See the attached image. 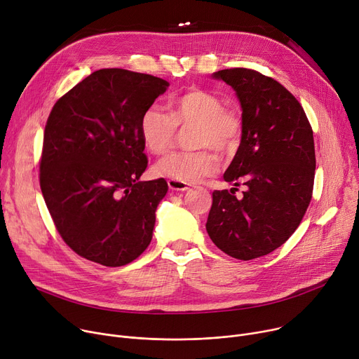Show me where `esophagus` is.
<instances>
[{
	"instance_id": "obj_1",
	"label": "esophagus",
	"mask_w": 359,
	"mask_h": 359,
	"mask_svg": "<svg viewBox=\"0 0 359 359\" xmlns=\"http://www.w3.org/2000/svg\"><path fill=\"white\" fill-rule=\"evenodd\" d=\"M168 184H169V189H170V190H175V191H184V190H189V189H190L189 183H186V182H179V180H173V179H170V180L168 182Z\"/></svg>"
}]
</instances>
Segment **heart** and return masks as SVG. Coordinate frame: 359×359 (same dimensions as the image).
<instances>
[{"label": "heart", "instance_id": "b5f03b06", "mask_svg": "<svg viewBox=\"0 0 359 359\" xmlns=\"http://www.w3.org/2000/svg\"><path fill=\"white\" fill-rule=\"evenodd\" d=\"M170 114L158 106L146 109L140 118V135L146 149L153 154L166 153L175 143L177 127H190L191 147H210L220 154H231L239 144L242 121L224 107L212 91L191 88L169 102ZM219 163L208 149L176 151L160 158L151 172L157 177L179 182H198L217 172Z\"/></svg>", "mask_w": 359, "mask_h": 359}]
</instances>
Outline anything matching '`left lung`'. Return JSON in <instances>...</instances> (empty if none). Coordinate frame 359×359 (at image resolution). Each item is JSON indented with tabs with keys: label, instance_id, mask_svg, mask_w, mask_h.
Returning <instances> with one entry per match:
<instances>
[{
	"label": "left lung",
	"instance_id": "8db88e82",
	"mask_svg": "<svg viewBox=\"0 0 359 359\" xmlns=\"http://www.w3.org/2000/svg\"><path fill=\"white\" fill-rule=\"evenodd\" d=\"M212 77L235 90L242 137L223 175L235 187L213 191L206 231L220 250L250 260L283 245L309 206L313 133L299 102L276 80L249 69L220 70ZM241 181L248 190L238 200L234 190Z\"/></svg>",
	"mask_w": 359,
	"mask_h": 359
}]
</instances>
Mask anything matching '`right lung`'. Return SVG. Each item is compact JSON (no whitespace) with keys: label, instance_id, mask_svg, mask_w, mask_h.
Returning a JSON list of instances; mask_svg holds the SVG:
<instances>
[{"label":"right lung","instance_id":"add662e5","mask_svg":"<svg viewBox=\"0 0 359 359\" xmlns=\"http://www.w3.org/2000/svg\"><path fill=\"white\" fill-rule=\"evenodd\" d=\"M169 83L103 69L54 104L44 130L40 186L58 233L77 255L104 266L133 262L153 238L165 179L147 168L140 118Z\"/></svg>","mask_w":359,"mask_h":359}]
</instances>
